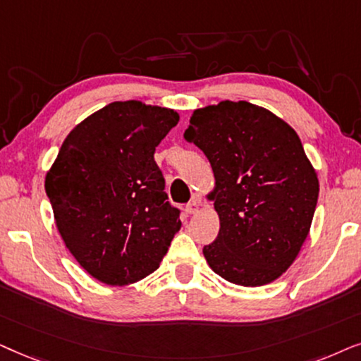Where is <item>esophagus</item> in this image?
<instances>
[{
	"mask_svg": "<svg viewBox=\"0 0 361 361\" xmlns=\"http://www.w3.org/2000/svg\"><path fill=\"white\" fill-rule=\"evenodd\" d=\"M200 211V204L198 201H191V203L186 206V213L188 214H196Z\"/></svg>",
	"mask_w": 361,
	"mask_h": 361,
	"instance_id": "obj_1",
	"label": "esophagus"
}]
</instances>
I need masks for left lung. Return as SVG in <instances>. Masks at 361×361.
<instances>
[{
  "label": "left lung",
  "mask_w": 361,
  "mask_h": 361,
  "mask_svg": "<svg viewBox=\"0 0 361 361\" xmlns=\"http://www.w3.org/2000/svg\"><path fill=\"white\" fill-rule=\"evenodd\" d=\"M185 138L214 173L219 234L203 247L208 266L236 286L276 281L299 256L319 198L299 135L271 110L223 100L196 109Z\"/></svg>",
  "instance_id": "1"
}]
</instances>
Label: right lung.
Segmentation results:
<instances>
[{
	"label": "right lung",
	"mask_w": 361,
	"mask_h": 361,
	"mask_svg": "<svg viewBox=\"0 0 361 361\" xmlns=\"http://www.w3.org/2000/svg\"><path fill=\"white\" fill-rule=\"evenodd\" d=\"M178 120L173 109L112 102L72 128L47 171L46 193L62 241L102 284L142 281L181 228L153 158Z\"/></svg>",
	"instance_id": "1"
}]
</instances>
